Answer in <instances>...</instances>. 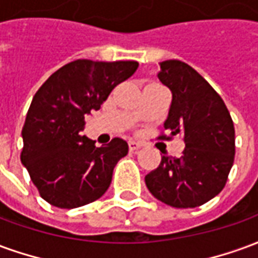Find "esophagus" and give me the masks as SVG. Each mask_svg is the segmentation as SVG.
I'll return each instance as SVG.
<instances>
[{"label": "esophagus", "mask_w": 258, "mask_h": 258, "mask_svg": "<svg viewBox=\"0 0 258 258\" xmlns=\"http://www.w3.org/2000/svg\"><path fill=\"white\" fill-rule=\"evenodd\" d=\"M142 146H144V144H142V142H137V141H130L128 142L130 151H138V149H141Z\"/></svg>", "instance_id": "34e87169"}]
</instances>
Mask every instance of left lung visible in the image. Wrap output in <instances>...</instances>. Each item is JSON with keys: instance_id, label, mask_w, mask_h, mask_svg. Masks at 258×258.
I'll use <instances>...</instances> for the list:
<instances>
[{"instance_id": "obj_1", "label": "left lung", "mask_w": 258, "mask_h": 258, "mask_svg": "<svg viewBox=\"0 0 258 258\" xmlns=\"http://www.w3.org/2000/svg\"><path fill=\"white\" fill-rule=\"evenodd\" d=\"M159 80L171 91L173 101L164 121L167 135L181 137V157L162 152V162L145 177L156 199L177 209L205 205L225 186L235 157V128L221 96L189 64L160 63Z\"/></svg>"}]
</instances>
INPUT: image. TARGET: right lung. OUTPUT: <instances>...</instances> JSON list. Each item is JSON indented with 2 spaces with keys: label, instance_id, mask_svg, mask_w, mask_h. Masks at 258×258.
Returning <instances> with one entry per match:
<instances>
[{
  "label": "right lung",
  "instance_id": "obj_1",
  "mask_svg": "<svg viewBox=\"0 0 258 258\" xmlns=\"http://www.w3.org/2000/svg\"><path fill=\"white\" fill-rule=\"evenodd\" d=\"M137 69L135 60L77 59L56 70L36 92L22 130L20 160L49 205L76 209L107 190L113 168L128 153V145L113 138L96 148L81 131L85 116L101 109L113 88Z\"/></svg>",
  "mask_w": 258,
  "mask_h": 258
}]
</instances>
